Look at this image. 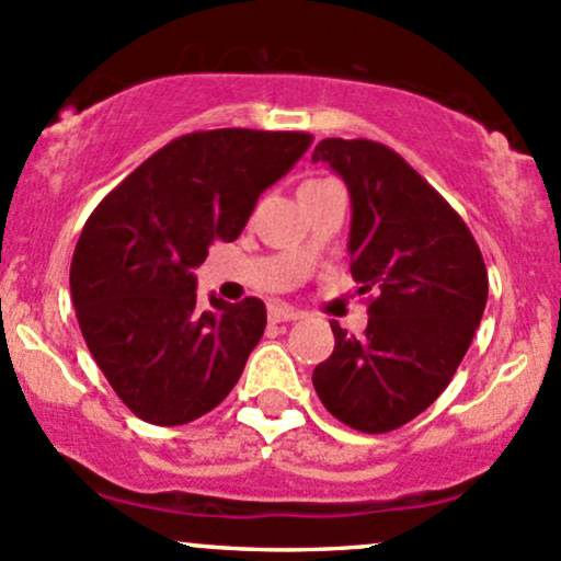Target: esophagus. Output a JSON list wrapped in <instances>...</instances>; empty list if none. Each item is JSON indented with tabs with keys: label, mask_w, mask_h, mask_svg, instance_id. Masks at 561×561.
Returning a JSON list of instances; mask_svg holds the SVG:
<instances>
[{
	"label": "esophagus",
	"mask_w": 561,
	"mask_h": 561,
	"mask_svg": "<svg viewBox=\"0 0 561 561\" xmlns=\"http://www.w3.org/2000/svg\"><path fill=\"white\" fill-rule=\"evenodd\" d=\"M270 323H291V320H299V310L288 305H270Z\"/></svg>",
	"instance_id": "34e87169"
}]
</instances>
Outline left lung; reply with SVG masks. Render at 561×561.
<instances>
[{
	"mask_svg": "<svg viewBox=\"0 0 561 561\" xmlns=\"http://www.w3.org/2000/svg\"><path fill=\"white\" fill-rule=\"evenodd\" d=\"M325 161L350 191V256L368 329L350 336L331 323L333 352L312 370L331 416L381 434L416 419L445 392L467 355L484 301L488 270L467 222L387 145L329 137Z\"/></svg>",
	"mask_w": 561,
	"mask_h": 561,
	"instance_id": "obj_1",
	"label": "left lung"
}]
</instances>
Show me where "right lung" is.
Listing matches in <instances>:
<instances>
[{
	"mask_svg": "<svg viewBox=\"0 0 561 561\" xmlns=\"http://www.w3.org/2000/svg\"><path fill=\"white\" fill-rule=\"evenodd\" d=\"M307 131H191L142 161L87 219L71 262L81 336L113 392L148 424L217 408L260 344L262 299L211 294L196 273L214 241H236L256 198L310 148Z\"/></svg>",
	"mask_w": 561,
	"mask_h": 561,
	"instance_id": "right-lung-1",
	"label": "right lung"
}]
</instances>
